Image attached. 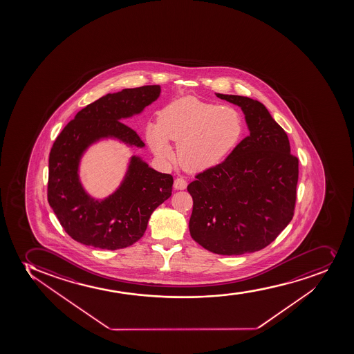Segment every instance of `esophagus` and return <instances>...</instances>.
Listing matches in <instances>:
<instances>
[{
    "mask_svg": "<svg viewBox=\"0 0 354 354\" xmlns=\"http://www.w3.org/2000/svg\"><path fill=\"white\" fill-rule=\"evenodd\" d=\"M187 181L183 178H176L174 180V188L175 189H186Z\"/></svg>",
    "mask_w": 354,
    "mask_h": 354,
    "instance_id": "34e87169",
    "label": "esophagus"
}]
</instances>
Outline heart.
<instances>
[{"mask_svg":"<svg viewBox=\"0 0 354 354\" xmlns=\"http://www.w3.org/2000/svg\"><path fill=\"white\" fill-rule=\"evenodd\" d=\"M243 133L241 114L193 97L168 104L160 111L159 122L149 124L147 138L161 158L174 156L168 140L178 142L180 164L188 171H201L218 164L232 152Z\"/></svg>","mask_w":354,"mask_h":354,"instance_id":"1","label":"heart"}]
</instances>
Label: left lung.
<instances>
[{"instance_id":"left-lung-1","label":"left lung","mask_w":354,"mask_h":354,"mask_svg":"<svg viewBox=\"0 0 354 354\" xmlns=\"http://www.w3.org/2000/svg\"><path fill=\"white\" fill-rule=\"evenodd\" d=\"M216 95L242 109L250 134L187 187L190 236L214 254L243 255L274 242L292 220L298 159L286 131L259 100Z\"/></svg>"}]
</instances>
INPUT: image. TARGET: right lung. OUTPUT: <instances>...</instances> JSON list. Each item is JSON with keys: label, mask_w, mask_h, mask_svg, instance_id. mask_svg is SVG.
Returning <instances> with one entry per match:
<instances>
[{"label": "right lung", "mask_w": 354, "mask_h": 354, "mask_svg": "<svg viewBox=\"0 0 354 354\" xmlns=\"http://www.w3.org/2000/svg\"><path fill=\"white\" fill-rule=\"evenodd\" d=\"M159 85H146L109 93L76 114L53 142L49 156L48 201L59 223L73 240L115 250L140 240L156 207L171 195L173 176L159 173L133 156L118 189L104 200L84 190L78 167L90 145L114 138L144 147L134 129L122 119L142 112L158 99Z\"/></svg>", "instance_id": "right-lung-1"}]
</instances>
